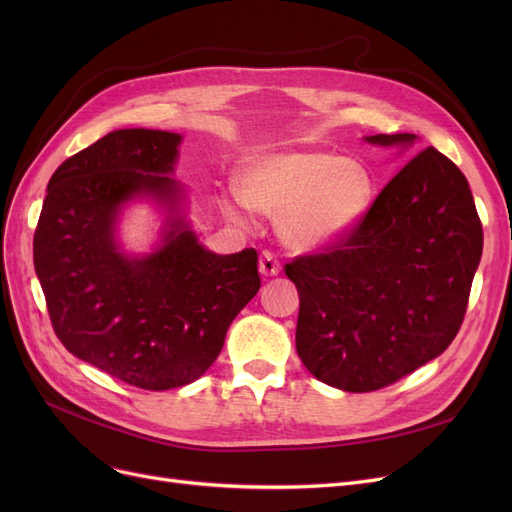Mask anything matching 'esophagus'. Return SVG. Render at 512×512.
<instances>
[{
	"label": "esophagus",
	"instance_id": "esophagus-1",
	"mask_svg": "<svg viewBox=\"0 0 512 512\" xmlns=\"http://www.w3.org/2000/svg\"><path fill=\"white\" fill-rule=\"evenodd\" d=\"M258 269H260V273L265 275V277H273V275H277L280 273V269H282V265H280V260H277L271 252H262L260 254V260H258Z\"/></svg>",
	"mask_w": 512,
	"mask_h": 512
}]
</instances>
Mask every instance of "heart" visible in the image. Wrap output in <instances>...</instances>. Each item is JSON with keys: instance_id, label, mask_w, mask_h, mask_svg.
Here are the masks:
<instances>
[{"instance_id": "b5f03b06", "label": "heart", "mask_w": 512, "mask_h": 512, "mask_svg": "<svg viewBox=\"0 0 512 512\" xmlns=\"http://www.w3.org/2000/svg\"><path fill=\"white\" fill-rule=\"evenodd\" d=\"M239 196H224L226 218L243 222V203L275 218L280 239L294 250H316L344 239L374 200L369 168L331 151L299 149L260 156L243 168Z\"/></svg>"}]
</instances>
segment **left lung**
Returning a JSON list of instances; mask_svg holds the SVG:
<instances>
[{
	"mask_svg": "<svg viewBox=\"0 0 512 512\" xmlns=\"http://www.w3.org/2000/svg\"><path fill=\"white\" fill-rule=\"evenodd\" d=\"M365 141L408 149L416 134ZM480 254L468 179L438 149L418 151L344 239L286 265L303 365L335 389L369 393L436 359L466 316Z\"/></svg>",
	"mask_w": 512,
	"mask_h": 512,
	"instance_id": "obj_1",
	"label": "left lung"
}]
</instances>
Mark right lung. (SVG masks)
Returning <instances> with one entry per match:
<instances>
[{"label":"right lung","instance_id":"right-lung-1","mask_svg":"<svg viewBox=\"0 0 512 512\" xmlns=\"http://www.w3.org/2000/svg\"><path fill=\"white\" fill-rule=\"evenodd\" d=\"M181 134L115 130L61 164L46 188L34 267L59 342L81 361L145 391L198 380L230 322L260 288L258 254H215L181 213L170 177ZM149 195L167 211L161 243L130 257L116 220Z\"/></svg>","mask_w":512,"mask_h":512}]
</instances>
